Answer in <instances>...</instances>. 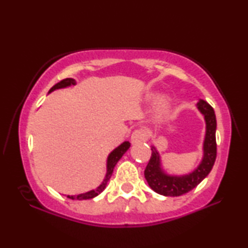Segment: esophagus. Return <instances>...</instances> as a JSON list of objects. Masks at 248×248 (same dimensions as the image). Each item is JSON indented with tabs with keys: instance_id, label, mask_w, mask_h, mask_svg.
I'll return each instance as SVG.
<instances>
[{
	"instance_id": "1",
	"label": "esophagus",
	"mask_w": 248,
	"mask_h": 248,
	"mask_svg": "<svg viewBox=\"0 0 248 248\" xmlns=\"http://www.w3.org/2000/svg\"><path fill=\"white\" fill-rule=\"evenodd\" d=\"M150 138V132L145 128H137L133 131L131 135V141L133 143H139V142H145Z\"/></svg>"
}]
</instances>
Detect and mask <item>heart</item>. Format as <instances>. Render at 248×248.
Listing matches in <instances>:
<instances>
[{"label":"heart","mask_w":248,"mask_h":248,"mask_svg":"<svg viewBox=\"0 0 248 248\" xmlns=\"http://www.w3.org/2000/svg\"><path fill=\"white\" fill-rule=\"evenodd\" d=\"M165 107H166V106H164V108H165Z\"/></svg>","instance_id":"heart-1"}]
</instances>
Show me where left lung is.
I'll list each match as a JSON object with an SVG mask.
<instances>
[{
    "mask_svg": "<svg viewBox=\"0 0 248 248\" xmlns=\"http://www.w3.org/2000/svg\"><path fill=\"white\" fill-rule=\"evenodd\" d=\"M198 108L204 115L206 123L205 140L203 144L202 162L198 168L189 175L185 176H168L160 168V159L158 152L152 148V154L147 167L144 170V177L147 179L150 187L157 192L158 194L165 196H179L192 191L196 187L211 171L217 158V141H216V128L217 121L213 108L204 100H200Z\"/></svg>",
    "mask_w": 248,
    "mask_h": 248,
    "instance_id": "1",
    "label": "left lung"
}]
</instances>
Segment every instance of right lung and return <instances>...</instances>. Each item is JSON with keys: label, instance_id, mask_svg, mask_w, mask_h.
Returning a JSON list of instances; mask_svg holds the SVG:
<instances>
[{"label": "right lung", "instance_id": "add662e5", "mask_svg": "<svg viewBox=\"0 0 248 248\" xmlns=\"http://www.w3.org/2000/svg\"><path fill=\"white\" fill-rule=\"evenodd\" d=\"M71 84H76V81H74L73 79H71V78H66V79L60 81V82H57L55 84V86H53L52 88H50L49 93H52V91L55 90V89H60V88L69 87V86H71ZM130 145H131L130 142H127V141L124 142V143H122L120 147L115 149V150L111 152L109 155H108L106 178L104 179L103 184H101L99 187H98L97 189H93V191H90V192L84 193V194H80V195H77V196L67 195V198L71 199V200H89V199L94 198V196H97L98 194H100V193L105 189V187H106L107 183H108V181H109L111 174H113L115 165H116L117 161L122 158V155H123L125 152L127 151V149L130 148Z\"/></svg>", "mask_w": 248, "mask_h": 248}]
</instances>
